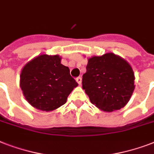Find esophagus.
Returning a JSON list of instances; mask_svg holds the SVG:
<instances>
[{"instance_id": "34e87169", "label": "esophagus", "mask_w": 154, "mask_h": 154, "mask_svg": "<svg viewBox=\"0 0 154 154\" xmlns=\"http://www.w3.org/2000/svg\"><path fill=\"white\" fill-rule=\"evenodd\" d=\"M76 82L78 83V85H82V79L81 77H78L76 78Z\"/></svg>"}]
</instances>
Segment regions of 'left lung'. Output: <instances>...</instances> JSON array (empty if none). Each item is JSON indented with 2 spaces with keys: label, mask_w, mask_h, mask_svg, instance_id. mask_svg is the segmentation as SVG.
<instances>
[{
  "label": "left lung",
  "mask_w": 154,
  "mask_h": 154,
  "mask_svg": "<svg viewBox=\"0 0 154 154\" xmlns=\"http://www.w3.org/2000/svg\"><path fill=\"white\" fill-rule=\"evenodd\" d=\"M131 66L112 53L89 58L86 72L82 76V88L96 107L106 112L122 109L134 90Z\"/></svg>",
  "instance_id": "left-lung-1"
}]
</instances>
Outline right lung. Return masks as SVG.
Masks as SVG:
<instances>
[{
    "label": "right lung",
    "instance_id": "1",
    "mask_svg": "<svg viewBox=\"0 0 154 154\" xmlns=\"http://www.w3.org/2000/svg\"><path fill=\"white\" fill-rule=\"evenodd\" d=\"M20 88L25 99L36 109L52 111L65 104L77 83L58 55L42 54L29 61L20 73Z\"/></svg>",
    "mask_w": 154,
    "mask_h": 154
}]
</instances>
